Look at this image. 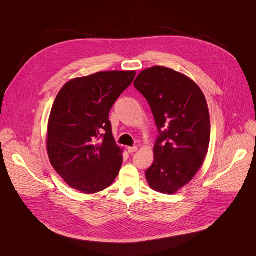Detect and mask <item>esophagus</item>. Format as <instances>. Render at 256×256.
I'll return each mask as SVG.
<instances>
[{
  "mask_svg": "<svg viewBox=\"0 0 256 256\" xmlns=\"http://www.w3.org/2000/svg\"><path fill=\"white\" fill-rule=\"evenodd\" d=\"M126 149H128V153H134V152H136L138 150V147L136 146H132V147H128Z\"/></svg>",
  "mask_w": 256,
  "mask_h": 256,
  "instance_id": "34e87169",
  "label": "esophagus"
}]
</instances>
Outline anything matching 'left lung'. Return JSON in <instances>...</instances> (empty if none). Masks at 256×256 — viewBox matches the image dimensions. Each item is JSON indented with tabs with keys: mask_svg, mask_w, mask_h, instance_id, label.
<instances>
[{
	"mask_svg": "<svg viewBox=\"0 0 256 256\" xmlns=\"http://www.w3.org/2000/svg\"><path fill=\"white\" fill-rule=\"evenodd\" d=\"M134 86L147 99L160 132L147 182L154 191L174 194L192 180L208 151L210 118L205 96L193 80L162 66L142 70Z\"/></svg>",
	"mask_w": 256,
	"mask_h": 256,
	"instance_id": "obj_1",
	"label": "left lung"
}]
</instances>
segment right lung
I'll return each instance as SVG.
<instances>
[{
  "instance_id": "right-lung-1",
  "label": "right lung",
  "mask_w": 256,
  "mask_h": 256,
  "mask_svg": "<svg viewBox=\"0 0 256 256\" xmlns=\"http://www.w3.org/2000/svg\"><path fill=\"white\" fill-rule=\"evenodd\" d=\"M136 72H100L67 82L51 109L46 144L50 162L69 187L84 194L108 188L122 164L109 111Z\"/></svg>"
}]
</instances>
